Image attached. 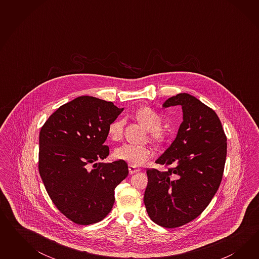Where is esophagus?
I'll use <instances>...</instances> for the list:
<instances>
[{
	"label": "esophagus",
	"instance_id": "obj_1",
	"mask_svg": "<svg viewBox=\"0 0 259 259\" xmlns=\"http://www.w3.org/2000/svg\"><path fill=\"white\" fill-rule=\"evenodd\" d=\"M128 168H129V172H130V174H134V172H139V171H141V169H140V168H137V167L132 166V165H129V166H128Z\"/></svg>",
	"mask_w": 259,
	"mask_h": 259
}]
</instances>
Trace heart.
I'll return each instance as SVG.
<instances>
[{
	"label": "heart",
	"mask_w": 259,
	"mask_h": 259,
	"mask_svg": "<svg viewBox=\"0 0 259 259\" xmlns=\"http://www.w3.org/2000/svg\"><path fill=\"white\" fill-rule=\"evenodd\" d=\"M137 120L150 132L151 139L156 142L164 140V133L161 130L162 117L151 107L145 106L137 110L135 113ZM124 122L121 118L113 120L108 126V136L112 141H119L123 134ZM154 156V151L147 146H137L125 143L114 151V157L118 160L126 161L132 166H141Z\"/></svg>",
	"instance_id": "1"
}]
</instances>
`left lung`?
Segmentation results:
<instances>
[{"mask_svg":"<svg viewBox=\"0 0 259 259\" xmlns=\"http://www.w3.org/2000/svg\"><path fill=\"white\" fill-rule=\"evenodd\" d=\"M181 105L183 121L171 146L147 169L144 204L150 219L164 228L183 226L201 214L220 188L227 138L217 113L194 96L181 93L163 106Z\"/></svg>","mask_w":259,"mask_h":259,"instance_id":"left-lung-1","label":"left lung"}]
</instances>
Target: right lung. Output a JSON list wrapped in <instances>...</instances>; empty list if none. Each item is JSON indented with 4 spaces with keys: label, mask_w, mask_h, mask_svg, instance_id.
<instances>
[{
    "label": "right lung",
    "mask_w": 259,
    "mask_h": 259,
    "mask_svg": "<svg viewBox=\"0 0 259 259\" xmlns=\"http://www.w3.org/2000/svg\"><path fill=\"white\" fill-rule=\"evenodd\" d=\"M122 110L82 96L59 107L40 129L39 176L58 210L78 225L103 220L128 176L123 160L97 162L109 155L108 126Z\"/></svg>",
    "instance_id": "obj_1"
}]
</instances>
